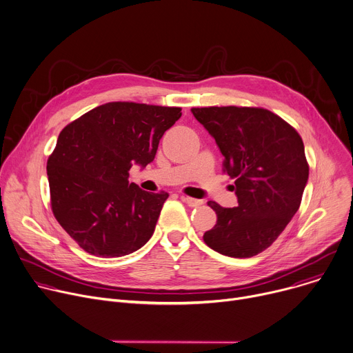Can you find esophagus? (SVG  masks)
<instances>
[{"label": "esophagus", "instance_id": "obj_1", "mask_svg": "<svg viewBox=\"0 0 353 353\" xmlns=\"http://www.w3.org/2000/svg\"><path fill=\"white\" fill-rule=\"evenodd\" d=\"M181 199L191 208H195V207H199V205L204 204L203 199H196V198H192V196H188V195H183Z\"/></svg>", "mask_w": 353, "mask_h": 353}]
</instances>
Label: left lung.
<instances>
[{"instance_id":"obj_1","label":"left lung","mask_w":353,"mask_h":353,"mask_svg":"<svg viewBox=\"0 0 353 353\" xmlns=\"http://www.w3.org/2000/svg\"><path fill=\"white\" fill-rule=\"evenodd\" d=\"M194 117L215 138L223 173L234 179L239 205L215 201L216 225L204 241L218 253L248 259L268 248L300 207L309 163L303 139L278 114L263 108H192Z\"/></svg>"}]
</instances>
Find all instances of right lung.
I'll return each mask as SVG.
<instances>
[{
  "label": "right lung",
  "mask_w": 353,
  "mask_h": 353,
  "mask_svg": "<svg viewBox=\"0 0 353 353\" xmlns=\"http://www.w3.org/2000/svg\"><path fill=\"white\" fill-rule=\"evenodd\" d=\"M180 117V108L110 102L60 132L47 161L50 204L86 253L127 256L154 234L169 194L141 190L128 170L155 159L161 138Z\"/></svg>",
  "instance_id": "obj_1"
}]
</instances>
